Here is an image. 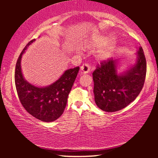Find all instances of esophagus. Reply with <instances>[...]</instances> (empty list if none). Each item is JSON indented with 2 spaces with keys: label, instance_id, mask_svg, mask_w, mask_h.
<instances>
[{
  "label": "esophagus",
  "instance_id": "obj_1",
  "mask_svg": "<svg viewBox=\"0 0 158 158\" xmlns=\"http://www.w3.org/2000/svg\"><path fill=\"white\" fill-rule=\"evenodd\" d=\"M90 68L89 64L85 63L81 67V73L82 74H84L89 73L90 71Z\"/></svg>",
  "mask_w": 158,
  "mask_h": 158
}]
</instances>
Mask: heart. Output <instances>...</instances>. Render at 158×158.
I'll use <instances>...</instances> for the list:
<instances>
[{
	"label": "heart",
	"instance_id": "b5f03b06",
	"mask_svg": "<svg viewBox=\"0 0 158 158\" xmlns=\"http://www.w3.org/2000/svg\"><path fill=\"white\" fill-rule=\"evenodd\" d=\"M106 41V38L105 37H102L99 41L98 42L97 44H104ZM113 44H114V40H111L109 44L107 45V46L105 47L104 49L100 50L98 53V58H99L100 60H105L109 57V56L111 55L112 49H113Z\"/></svg>",
	"mask_w": 158,
	"mask_h": 158
}]
</instances>
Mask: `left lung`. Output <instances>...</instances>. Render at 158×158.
I'll return each mask as SVG.
<instances>
[{"label":"left lung","instance_id":"obj_1","mask_svg":"<svg viewBox=\"0 0 158 158\" xmlns=\"http://www.w3.org/2000/svg\"><path fill=\"white\" fill-rule=\"evenodd\" d=\"M118 60H104L93 73L95 102L99 108L114 112L125 108L135 100L143 86L146 60L142 47L137 52L134 65L119 72Z\"/></svg>","mask_w":158,"mask_h":158}]
</instances>
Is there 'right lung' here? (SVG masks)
Returning <instances> with one entry per match:
<instances>
[{
	"label": "right lung",
	"mask_w": 158,
	"mask_h": 158,
	"mask_svg": "<svg viewBox=\"0 0 158 158\" xmlns=\"http://www.w3.org/2000/svg\"><path fill=\"white\" fill-rule=\"evenodd\" d=\"M35 40L28 42L19 57L15 68V85L21 105L32 116L44 122H52L63 114L68 97L78 74L79 67L68 69L53 84L44 87L35 85L23 77L22 55Z\"/></svg>",
	"instance_id": "add662e5"
}]
</instances>
